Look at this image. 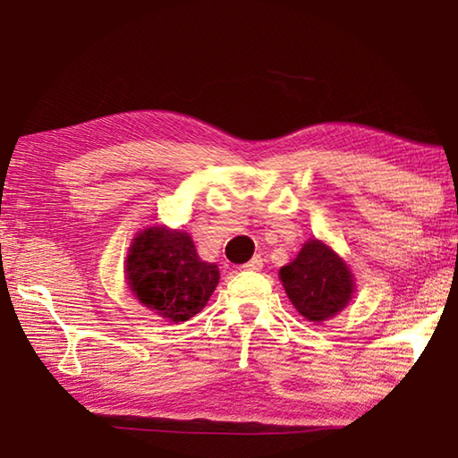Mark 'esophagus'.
<instances>
[{"mask_svg": "<svg viewBox=\"0 0 458 458\" xmlns=\"http://www.w3.org/2000/svg\"><path fill=\"white\" fill-rule=\"evenodd\" d=\"M244 267L246 270H252V272H259L264 267V259H262V256H254L252 259H250L248 264H244Z\"/></svg>", "mask_w": 458, "mask_h": 458, "instance_id": "34e87169", "label": "esophagus"}]
</instances>
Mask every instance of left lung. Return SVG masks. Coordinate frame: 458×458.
<instances>
[{"label":"left lung","instance_id":"8db88e82","mask_svg":"<svg viewBox=\"0 0 458 458\" xmlns=\"http://www.w3.org/2000/svg\"><path fill=\"white\" fill-rule=\"evenodd\" d=\"M280 282L292 306L313 324L335 318L355 293V277L345 259L318 238H310L300 254L280 267Z\"/></svg>","mask_w":458,"mask_h":458}]
</instances>
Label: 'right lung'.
I'll return each instance as SVG.
<instances>
[{"instance_id":"add662e5","label":"right lung","mask_w":458,"mask_h":458,"mask_svg":"<svg viewBox=\"0 0 458 458\" xmlns=\"http://www.w3.org/2000/svg\"><path fill=\"white\" fill-rule=\"evenodd\" d=\"M124 280L142 306L166 321H186L202 311L216 290L220 270L200 259L188 232L148 226L132 238Z\"/></svg>"}]
</instances>
